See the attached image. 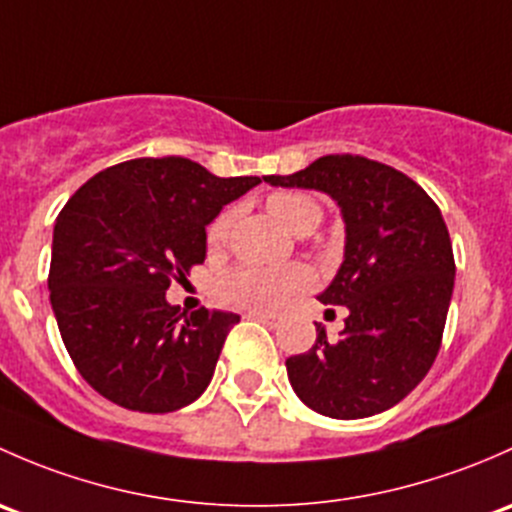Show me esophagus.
<instances>
[{
  "label": "esophagus",
  "mask_w": 512,
  "mask_h": 512,
  "mask_svg": "<svg viewBox=\"0 0 512 512\" xmlns=\"http://www.w3.org/2000/svg\"><path fill=\"white\" fill-rule=\"evenodd\" d=\"M249 318L258 320V323L268 325V328H278V318L276 315H266V313H249Z\"/></svg>",
  "instance_id": "34e87169"
}]
</instances>
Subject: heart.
I'll use <instances>...</instances> for the list:
<instances>
[{
  "mask_svg": "<svg viewBox=\"0 0 512 512\" xmlns=\"http://www.w3.org/2000/svg\"><path fill=\"white\" fill-rule=\"evenodd\" d=\"M271 217L291 234H310L323 221V207L303 192H276L266 199ZM231 229V212H221L207 229L209 249H221ZM313 276L305 266L286 268H258L239 266L226 271L214 283V298L226 308L249 310V313H268L291 298L293 293L305 291Z\"/></svg>",
  "mask_w": 512,
  "mask_h": 512,
  "instance_id": "heart-1",
  "label": "heart"
}]
</instances>
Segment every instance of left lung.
I'll use <instances>...</instances> for the list:
<instances>
[{"mask_svg":"<svg viewBox=\"0 0 512 512\" xmlns=\"http://www.w3.org/2000/svg\"><path fill=\"white\" fill-rule=\"evenodd\" d=\"M273 187L330 194L345 219V261L325 305H345V330L286 360L291 387L313 412L365 419L402 402L434 365L449 313L453 249L434 199L394 167L325 155Z\"/></svg>","mask_w":512,"mask_h":512,"instance_id":"1","label":"left lung"}]
</instances>
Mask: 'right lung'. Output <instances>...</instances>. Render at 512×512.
Instances as JSON below:
<instances>
[{
	"label": "right lung",
	"mask_w": 512,
	"mask_h": 512,
	"mask_svg": "<svg viewBox=\"0 0 512 512\" xmlns=\"http://www.w3.org/2000/svg\"><path fill=\"white\" fill-rule=\"evenodd\" d=\"M261 182L217 177L187 157H138L88 179L56 217L49 291L81 377L133 412L202 397L236 313L179 315L172 278L207 256V224Z\"/></svg>",
	"instance_id": "1"
}]
</instances>
